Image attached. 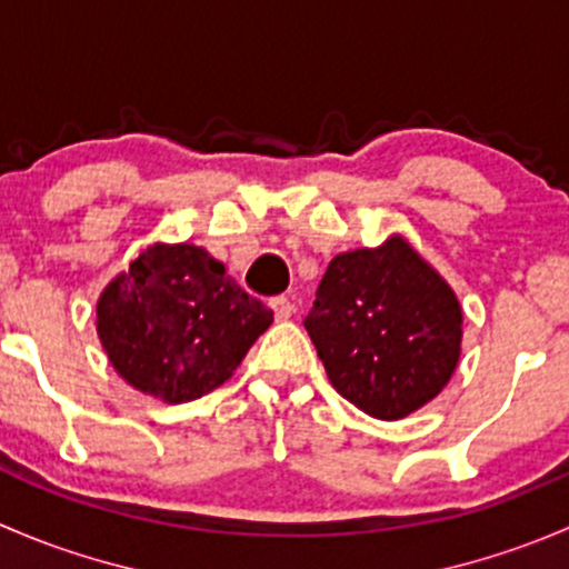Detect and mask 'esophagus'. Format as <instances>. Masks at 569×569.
Wrapping results in <instances>:
<instances>
[{
    "label": "esophagus",
    "instance_id": "34e87169",
    "mask_svg": "<svg viewBox=\"0 0 569 569\" xmlns=\"http://www.w3.org/2000/svg\"><path fill=\"white\" fill-rule=\"evenodd\" d=\"M269 308L274 311V319H291V313H295V302L289 297H272Z\"/></svg>",
    "mask_w": 569,
    "mask_h": 569
}]
</instances>
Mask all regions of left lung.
Listing matches in <instances>:
<instances>
[{
  "mask_svg": "<svg viewBox=\"0 0 569 569\" xmlns=\"http://www.w3.org/2000/svg\"><path fill=\"white\" fill-rule=\"evenodd\" d=\"M302 325L336 391L382 421L435 399L460 360V302L399 237L332 258Z\"/></svg>",
  "mask_w": 569,
  "mask_h": 569,
  "instance_id": "1",
  "label": "left lung"
}]
</instances>
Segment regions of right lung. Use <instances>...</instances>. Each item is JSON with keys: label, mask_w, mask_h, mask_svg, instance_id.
<instances>
[{"label": "right lung", "mask_w": 569, "mask_h": 569, "mask_svg": "<svg viewBox=\"0 0 569 569\" xmlns=\"http://www.w3.org/2000/svg\"><path fill=\"white\" fill-rule=\"evenodd\" d=\"M99 338L129 386L181 405L220 388L272 311L194 244H153L101 295Z\"/></svg>", "instance_id": "add662e5"}]
</instances>
